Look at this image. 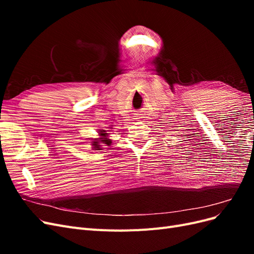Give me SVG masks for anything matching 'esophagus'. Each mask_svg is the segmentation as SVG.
<instances>
[{
	"instance_id": "obj_1",
	"label": "esophagus",
	"mask_w": 254,
	"mask_h": 254,
	"mask_svg": "<svg viewBox=\"0 0 254 254\" xmlns=\"http://www.w3.org/2000/svg\"><path fill=\"white\" fill-rule=\"evenodd\" d=\"M141 119V117H140V114H134V120H137V121H139Z\"/></svg>"
}]
</instances>
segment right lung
<instances>
[{"instance_id": "add662e5", "label": "right lung", "mask_w": 254, "mask_h": 254, "mask_svg": "<svg viewBox=\"0 0 254 254\" xmlns=\"http://www.w3.org/2000/svg\"><path fill=\"white\" fill-rule=\"evenodd\" d=\"M105 131V130H104ZM107 134L108 133H105V132H101V135L102 136H106ZM99 141L101 142H103L104 144H110V140H108L107 139V137H101V139H99ZM93 143V146H94V149H101V145H99V142L98 141H95V142H92Z\"/></svg>"}]
</instances>
